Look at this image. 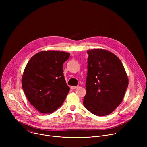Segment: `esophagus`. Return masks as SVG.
<instances>
[{
  "instance_id": "1",
  "label": "esophagus",
  "mask_w": 147,
  "mask_h": 147,
  "mask_svg": "<svg viewBox=\"0 0 147 147\" xmlns=\"http://www.w3.org/2000/svg\"><path fill=\"white\" fill-rule=\"evenodd\" d=\"M78 87V86H71V88L72 90H74V89H76V88H77Z\"/></svg>"
}]
</instances>
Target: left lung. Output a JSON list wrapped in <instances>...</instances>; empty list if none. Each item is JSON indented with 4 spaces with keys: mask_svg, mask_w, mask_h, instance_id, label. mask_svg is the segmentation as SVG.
Wrapping results in <instances>:
<instances>
[{
    "mask_svg": "<svg viewBox=\"0 0 147 147\" xmlns=\"http://www.w3.org/2000/svg\"><path fill=\"white\" fill-rule=\"evenodd\" d=\"M88 73L84 107L92 114L108 115L121 103L129 79L119 58L103 49L87 51Z\"/></svg>",
    "mask_w": 147,
    "mask_h": 147,
    "instance_id": "8db88e82",
    "label": "left lung"
}]
</instances>
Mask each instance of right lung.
<instances>
[{"label": "right lung", "mask_w": 147, "mask_h": 147, "mask_svg": "<svg viewBox=\"0 0 147 147\" xmlns=\"http://www.w3.org/2000/svg\"><path fill=\"white\" fill-rule=\"evenodd\" d=\"M70 53L44 51L34 55L25 67L22 87L28 101L39 112L52 113L64 102L70 91L63 65Z\"/></svg>", "instance_id": "1"}]
</instances>
